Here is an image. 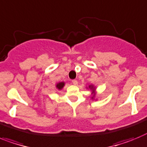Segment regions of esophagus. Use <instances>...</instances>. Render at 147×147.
Returning a JSON list of instances; mask_svg holds the SVG:
<instances>
[{
	"label": "esophagus",
	"instance_id": "1",
	"mask_svg": "<svg viewBox=\"0 0 147 147\" xmlns=\"http://www.w3.org/2000/svg\"><path fill=\"white\" fill-rule=\"evenodd\" d=\"M72 84H74V85H78V81H77V80H72Z\"/></svg>",
	"mask_w": 147,
	"mask_h": 147
}]
</instances>
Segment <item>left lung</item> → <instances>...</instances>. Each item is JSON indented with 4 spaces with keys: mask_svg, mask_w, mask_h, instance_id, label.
Instances as JSON below:
<instances>
[{
    "mask_svg": "<svg viewBox=\"0 0 147 147\" xmlns=\"http://www.w3.org/2000/svg\"><path fill=\"white\" fill-rule=\"evenodd\" d=\"M89 88L91 89L92 92V94H93V96L92 97V99H93V98H94V97H95V88L94 87V86H93V85H89Z\"/></svg>",
    "mask_w": 147,
    "mask_h": 147,
    "instance_id": "1",
    "label": "left lung"
}]
</instances>
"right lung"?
<instances>
[{"label":"right lung","instance_id":"obj_1","mask_svg":"<svg viewBox=\"0 0 147 147\" xmlns=\"http://www.w3.org/2000/svg\"><path fill=\"white\" fill-rule=\"evenodd\" d=\"M64 84H65L64 82L58 83V84H56V88H57L58 89H59V90H61V89H63V87L64 86Z\"/></svg>","mask_w":147,"mask_h":147}]
</instances>
